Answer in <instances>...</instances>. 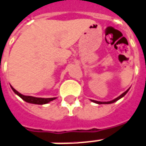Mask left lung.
<instances>
[{"instance_id":"obj_1","label":"left lung","mask_w":146,"mask_h":146,"mask_svg":"<svg viewBox=\"0 0 146 146\" xmlns=\"http://www.w3.org/2000/svg\"><path fill=\"white\" fill-rule=\"evenodd\" d=\"M129 91V89H127V90L125 92H123V94L122 95H120L119 96V97H117L115 98V100H111V101H108V102H100V101H96V100H92L91 101H92V102H94V103H96V104H112V103H115V101H117V100H119V99H121L122 97H123L127 93V92Z\"/></svg>"}]
</instances>
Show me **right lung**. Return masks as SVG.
<instances>
[{
	"instance_id": "obj_1",
	"label": "right lung",
	"mask_w": 146,
	"mask_h": 146,
	"mask_svg": "<svg viewBox=\"0 0 146 146\" xmlns=\"http://www.w3.org/2000/svg\"><path fill=\"white\" fill-rule=\"evenodd\" d=\"M12 89L13 92L16 93V95H18L21 99H23L24 101L27 102V103H30V104H47L49 102L52 101L54 100H55L56 98H38V97H34V96H23V95L20 94L19 92L13 88L12 86Z\"/></svg>"
}]
</instances>
